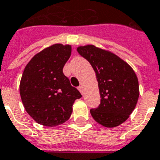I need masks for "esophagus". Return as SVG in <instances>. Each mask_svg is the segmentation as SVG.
Masks as SVG:
<instances>
[{
  "label": "esophagus",
  "mask_w": 160,
  "mask_h": 160,
  "mask_svg": "<svg viewBox=\"0 0 160 160\" xmlns=\"http://www.w3.org/2000/svg\"><path fill=\"white\" fill-rule=\"evenodd\" d=\"M78 89L79 90V92H81L82 94H83L84 93V92H83V87L82 86H79L78 88Z\"/></svg>",
  "instance_id": "esophagus-1"
}]
</instances>
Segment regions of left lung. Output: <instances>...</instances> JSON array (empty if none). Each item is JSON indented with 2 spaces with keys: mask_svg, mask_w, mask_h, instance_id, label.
I'll return each mask as SVG.
<instances>
[{
  "mask_svg": "<svg viewBox=\"0 0 160 160\" xmlns=\"http://www.w3.org/2000/svg\"><path fill=\"white\" fill-rule=\"evenodd\" d=\"M77 51L90 62L98 83L101 103L90 110L93 119L106 128L122 124L135 108L139 96L133 69L112 52L94 45L80 46Z\"/></svg>",
  "mask_w": 160,
  "mask_h": 160,
  "instance_id": "8db88e82",
  "label": "left lung"
}]
</instances>
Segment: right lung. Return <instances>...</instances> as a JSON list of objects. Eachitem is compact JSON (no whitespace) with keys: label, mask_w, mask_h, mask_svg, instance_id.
<instances>
[{"label":"right lung","mask_w":160,"mask_h":160,"mask_svg":"<svg viewBox=\"0 0 160 160\" xmlns=\"http://www.w3.org/2000/svg\"><path fill=\"white\" fill-rule=\"evenodd\" d=\"M71 52V45H51L37 53L23 71L21 98L27 113L39 124L53 127L65 122L75 100L82 97L62 72Z\"/></svg>","instance_id":"right-lung-1"}]
</instances>
